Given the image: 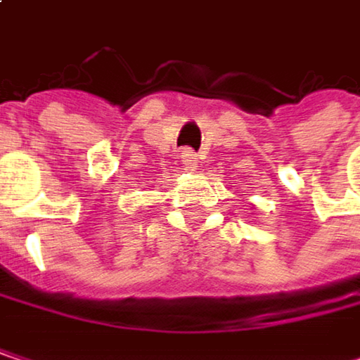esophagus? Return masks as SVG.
Listing matches in <instances>:
<instances>
[{
    "instance_id": "1",
    "label": "esophagus",
    "mask_w": 360,
    "mask_h": 360,
    "mask_svg": "<svg viewBox=\"0 0 360 360\" xmlns=\"http://www.w3.org/2000/svg\"><path fill=\"white\" fill-rule=\"evenodd\" d=\"M181 162H183L185 171H195V167H198V154L191 152V150H183L181 152Z\"/></svg>"
}]
</instances>
